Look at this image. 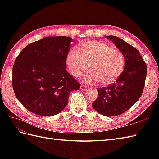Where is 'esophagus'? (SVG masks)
<instances>
[{
    "label": "esophagus",
    "mask_w": 159,
    "mask_h": 159,
    "mask_svg": "<svg viewBox=\"0 0 159 159\" xmlns=\"http://www.w3.org/2000/svg\"><path fill=\"white\" fill-rule=\"evenodd\" d=\"M88 89H89V87H87L85 85H83V84H81V85H80V89L83 90V91H86Z\"/></svg>",
    "instance_id": "esophagus-1"
}]
</instances>
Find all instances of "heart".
Returning a JSON list of instances; mask_svg holds the SVG:
<instances>
[{
    "instance_id": "b5f03b06",
    "label": "heart",
    "mask_w": 159,
    "mask_h": 159,
    "mask_svg": "<svg viewBox=\"0 0 159 159\" xmlns=\"http://www.w3.org/2000/svg\"><path fill=\"white\" fill-rule=\"evenodd\" d=\"M79 50L73 48L67 53L66 61L71 74L79 77L88 70L85 80L98 82L107 85L116 82L122 74L125 57L120 50L100 41H89L81 43Z\"/></svg>"
}]
</instances>
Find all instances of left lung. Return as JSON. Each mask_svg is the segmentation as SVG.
<instances>
[{
	"label": "left lung",
	"mask_w": 159,
	"mask_h": 159,
	"mask_svg": "<svg viewBox=\"0 0 159 159\" xmlns=\"http://www.w3.org/2000/svg\"><path fill=\"white\" fill-rule=\"evenodd\" d=\"M106 38L124 54L125 67L116 83L97 89L98 96L92 107L98 113L111 117L126 112L140 98L146 82L147 66L134 47L116 36Z\"/></svg>",
	"instance_id": "left-lung-1"
}]
</instances>
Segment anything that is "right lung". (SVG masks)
<instances>
[{
  "label": "right lung",
  "mask_w": 159,
  "mask_h": 159,
  "mask_svg": "<svg viewBox=\"0 0 159 159\" xmlns=\"http://www.w3.org/2000/svg\"><path fill=\"white\" fill-rule=\"evenodd\" d=\"M72 39L46 37L26 46L16 57L12 85L17 98L30 112L52 116L63 111L70 93L80 84L67 72Z\"/></svg>",
  "instance_id": "right-lung-1"
}]
</instances>
